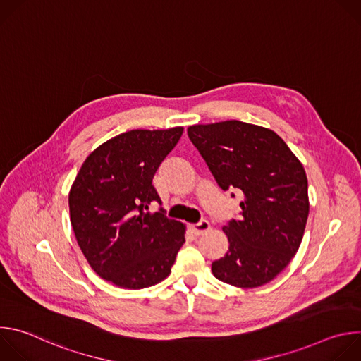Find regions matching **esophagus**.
<instances>
[{
  "mask_svg": "<svg viewBox=\"0 0 361 361\" xmlns=\"http://www.w3.org/2000/svg\"><path fill=\"white\" fill-rule=\"evenodd\" d=\"M207 230H210V223H209L207 220H201L200 223L190 226V231H191L194 235H200V234L205 233Z\"/></svg>",
  "mask_w": 361,
  "mask_h": 361,
  "instance_id": "34e87169",
  "label": "esophagus"
}]
</instances>
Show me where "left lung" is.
I'll list each match as a JSON object with an SVG mask.
<instances>
[{
    "instance_id": "left-lung-1",
    "label": "left lung",
    "mask_w": 361,
    "mask_h": 361,
    "mask_svg": "<svg viewBox=\"0 0 361 361\" xmlns=\"http://www.w3.org/2000/svg\"><path fill=\"white\" fill-rule=\"evenodd\" d=\"M191 142L224 190H241V217L223 227L228 251L216 279L241 288L267 284L295 255L308 217L302 164L273 130L237 120L197 124Z\"/></svg>"
}]
</instances>
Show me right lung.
<instances>
[{
  "instance_id": "1",
  "label": "right lung",
  "mask_w": 361,
  "mask_h": 361,
  "mask_svg": "<svg viewBox=\"0 0 361 361\" xmlns=\"http://www.w3.org/2000/svg\"><path fill=\"white\" fill-rule=\"evenodd\" d=\"M184 128L131 130L97 147L82 163L68 194L77 243L91 269L121 288L163 281L184 244L185 226L149 213L161 200L154 174Z\"/></svg>"
}]
</instances>
